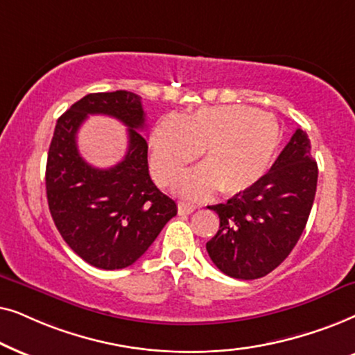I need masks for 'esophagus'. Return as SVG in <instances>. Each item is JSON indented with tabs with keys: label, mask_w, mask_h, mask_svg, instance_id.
Segmentation results:
<instances>
[{
	"label": "esophagus",
	"mask_w": 355,
	"mask_h": 355,
	"mask_svg": "<svg viewBox=\"0 0 355 355\" xmlns=\"http://www.w3.org/2000/svg\"><path fill=\"white\" fill-rule=\"evenodd\" d=\"M195 209H196V206L188 205V202H178V214H180V216L191 214V212Z\"/></svg>",
	"instance_id": "34e87169"
}]
</instances>
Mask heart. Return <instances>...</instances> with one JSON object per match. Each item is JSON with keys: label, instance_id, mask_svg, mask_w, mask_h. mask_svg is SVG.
I'll return each mask as SVG.
<instances>
[{"label": "heart", "instance_id": "obj_1", "mask_svg": "<svg viewBox=\"0 0 355 355\" xmlns=\"http://www.w3.org/2000/svg\"><path fill=\"white\" fill-rule=\"evenodd\" d=\"M281 144L271 113L247 105L202 107L187 116H164L149 136V164L160 185H170L195 162L205 165L178 183V191L205 198L250 190L271 168Z\"/></svg>", "mask_w": 355, "mask_h": 355}]
</instances>
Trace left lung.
Here are the masks:
<instances>
[{
    "label": "left lung",
    "instance_id": "obj_1",
    "mask_svg": "<svg viewBox=\"0 0 355 355\" xmlns=\"http://www.w3.org/2000/svg\"><path fill=\"white\" fill-rule=\"evenodd\" d=\"M300 128L263 180L220 205L219 230L206 243L209 258L235 279H258L276 269L299 242L313 206L318 167Z\"/></svg>",
    "mask_w": 355,
    "mask_h": 355
}]
</instances>
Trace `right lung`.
Instances as JSON below:
<instances>
[{
    "instance_id": "obj_1",
    "label": "right lung",
    "mask_w": 355,
    "mask_h": 355,
    "mask_svg": "<svg viewBox=\"0 0 355 355\" xmlns=\"http://www.w3.org/2000/svg\"><path fill=\"white\" fill-rule=\"evenodd\" d=\"M89 114H108L129 126V150L110 169L78 154L77 131ZM141 97L128 91L87 94L58 118L46 159L50 214L61 237L84 261L123 269L143 257L177 205L150 180Z\"/></svg>"
}]
</instances>
